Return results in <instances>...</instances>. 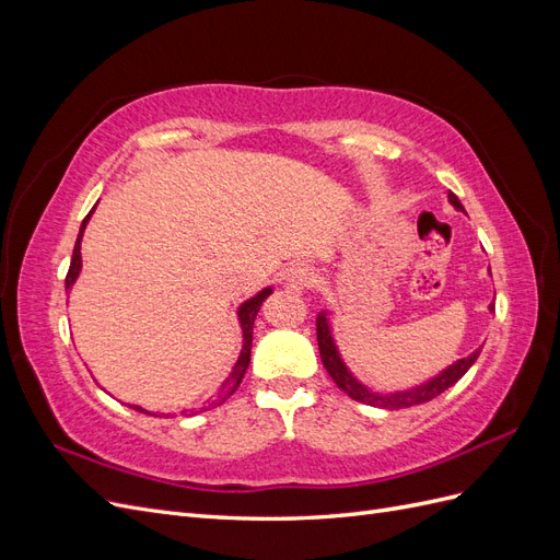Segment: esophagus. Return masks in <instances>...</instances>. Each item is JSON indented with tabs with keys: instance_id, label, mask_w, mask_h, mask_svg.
Here are the masks:
<instances>
[{
	"instance_id": "obj_1",
	"label": "esophagus",
	"mask_w": 560,
	"mask_h": 560,
	"mask_svg": "<svg viewBox=\"0 0 560 560\" xmlns=\"http://www.w3.org/2000/svg\"><path fill=\"white\" fill-rule=\"evenodd\" d=\"M315 282V268L308 264H299L294 268H290V273H287V287L294 292H303L313 287Z\"/></svg>"
}]
</instances>
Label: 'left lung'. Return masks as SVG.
Returning a JSON list of instances; mask_svg holds the SVG:
<instances>
[{
  "mask_svg": "<svg viewBox=\"0 0 560 560\" xmlns=\"http://www.w3.org/2000/svg\"><path fill=\"white\" fill-rule=\"evenodd\" d=\"M448 202H451L455 210L465 212L463 202L457 200L455 194H448ZM488 273H490V268H488ZM488 311L490 313L495 311L493 303H490ZM317 346H319L322 364H325V369L329 371L331 381L338 387H341L350 399L369 404V406H376V409H387V411L406 409V406L425 404V401L439 397V395L444 393V389H448L451 385H455L457 381H460L467 374V371L471 369V364L477 362V358L481 354V348H483V346L477 348L471 354H467V358L448 364L446 369L439 371V374L430 376L428 381H422L418 385L404 387V389H389V393H378V389L364 385L358 376H354L352 371L348 369L346 360L341 358V350H338V346H336L334 329H331V311H319L317 313Z\"/></svg>",
  "mask_w": 560,
  "mask_h": 560,
  "instance_id": "left-lung-1",
  "label": "left lung"
}]
</instances>
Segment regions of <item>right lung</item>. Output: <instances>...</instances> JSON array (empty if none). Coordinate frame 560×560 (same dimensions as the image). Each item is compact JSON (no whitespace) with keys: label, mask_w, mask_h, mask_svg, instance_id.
Listing matches in <instances>:
<instances>
[{"label":"right lung","mask_w":560,"mask_h":560,"mask_svg":"<svg viewBox=\"0 0 560 560\" xmlns=\"http://www.w3.org/2000/svg\"><path fill=\"white\" fill-rule=\"evenodd\" d=\"M95 210V208H93ZM93 210L86 214V219H83L81 222V229H79V235H77V243H74V252H72V264H70V270H67V278H65V292H72V287H74V282H77V278H79V273H81V241H83V231H86V226H89V222H91V217H93ZM273 294V287H264L261 292H257L254 296H249V299H245L241 306H238V311H235V315H238V325H241V329H243V348H241V354H238V360H235V364H233V369H231V374L224 378V383L217 387V393L210 397V399H206L202 401V406L198 411H210V409H214V406H219V404H224L235 389H238V385L243 383V376H245V371H247V366H249V354H252V331H254V319H257V313L261 311V303ZM130 409H135V411H140V413H147V416H156V413H151V411H147V409H142V406H138V404H128ZM196 409H182L179 413L182 416H191V413H198ZM165 418H171V416H175V413H163Z\"/></svg>","instance_id":"obj_1"}]
</instances>
